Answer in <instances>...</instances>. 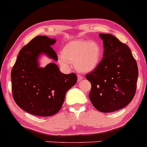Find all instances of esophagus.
Wrapping results in <instances>:
<instances>
[{"mask_svg":"<svg viewBox=\"0 0 147 147\" xmlns=\"http://www.w3.org/2000/svg\"><path fill=\"white\" fill-rule=\"evenodd\" d=\"M82 79V76L78 75V81H80V80H81Z\"/></svg>","mask_w":147,"mask_h":147,"instance_id":"obj_1","label":"esophagus"}]
</instances>
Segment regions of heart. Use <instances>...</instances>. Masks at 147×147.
<instances>
[{
	"mask_svg": "<svg viewBox=\"0 0 147 147\" xmlns=\"http://www.w3.org/2000/svg\"><path fill=\"white\" fill-rule=\"evenodd\" d=\"M101 47L96 42L90 40H74L67 43L62 49V54L58 56L59 62L68 68L71 63L80 72L94 70L99 62L101 56Z\"/></svg>",
	"mask_w": 147,
	"mask_h": 147,
	"instance_id": "1",
	"label": "heart"
}]
</instances>
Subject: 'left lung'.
<instances>
[{"instance_id": "1", "label": "left lung", "mask_w": 147, "mask_h": 147, "mask_svg": "<svg viewBox=\"0 0 147 147\" xmlns=\"http://www.w3.org/2000/svg\"><path fill=\"white\" fill-rule=\"evenodd\" d=\"M98 35L103 42V57L85 77L92 85L89 97L92 105L98 111L108 113L122 109L133 100L138 68L126 44L110 34Z\"/></svg>"}]
</instances>
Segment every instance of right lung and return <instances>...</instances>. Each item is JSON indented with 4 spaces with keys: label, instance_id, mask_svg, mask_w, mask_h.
<instances>
[{
    "label": "right lung",
    "instance_id": "1",
    "mask_svg": "<svg viewBox=\"0 0 147 147\" xmlns=\"http://www.w3.org/2000/svg\"><path fill=\"white\" fill-rule=\"evenodd\" d=\"M55 43V39L47 36L33 38L21 49L11 69L14 101L24 111L35 116L50 117L58 113L67 92L77 82L76 74L62 73L55 63L39 67L37 58L41 53L57 60L51 47Z\"/></svg>",
    "mask_w": 147,
    "mask_h": 147
}]
</instances>
